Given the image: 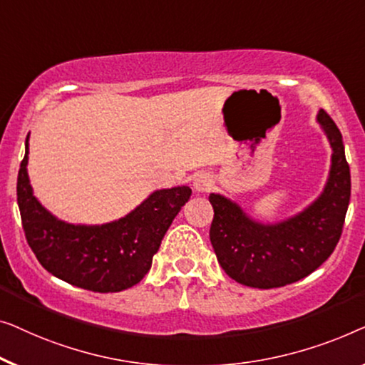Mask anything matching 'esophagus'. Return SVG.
I'll use <instances>...</instances> for the list:
<instances>
[{
  "label": "esophagus",
  "mask_w": 365,
  "mask_h": 365,
  "mask_svg": "<svg viewBox=\"0 0 365 365\" xmlns=\"http://www.w3.org/2000/svg\"><path fill=\"white\" fill-rule=\"evenodd\" d=\"M212 183H213L212 177H210L208 173H205V172L197 173V175H195L193 180H192L193 190H195V192H198V193L208 192V190L212 188Z\"/></svg>",
  "instance_id": "1"
}]
</instances>
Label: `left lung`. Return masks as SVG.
<instances>
[{"mask_svg":"<svg viewBox=\"0 0 365 365\" xmlns=\"http://www.w3.org/2000/svg\"><path fill=\"white\" fill-rule=\"evenodd\" d=\"M316 120L332 148L331 168L321 195L302 212L263 223L233 200L210 193L215 212L210 241L220 266L236 283L259 289L296 283L319 268L341 238L351 200V170L334 120L322 109Z\"/></svg>","mask_w":365,"mask_h":365,"instance_id":"left-lung-1","label":"left lung"}]
</instances>
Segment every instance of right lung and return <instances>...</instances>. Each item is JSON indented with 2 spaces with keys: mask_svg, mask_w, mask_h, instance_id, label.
Instances as JSON below:
<instances>
[{
  "mask_svg": "<svg viewBox=\"0 0 365 365\" xmlns=\"http://www.w3.org/2000/svg\"><path fill=\"white\" fill-rule=\"evenodd\" d=\"M26 152L18 173V207L28 245L44 269L66 283L94 292H119L148 273L173 218L192 188L152 192L130 213L102 225H74L54 217L34 197Z\"/></svg>",
  "mask_w": 365,
  "mask_h": 365,
  "instance_id": "1",
  "label": "right lung"
}]
</instances>
